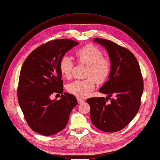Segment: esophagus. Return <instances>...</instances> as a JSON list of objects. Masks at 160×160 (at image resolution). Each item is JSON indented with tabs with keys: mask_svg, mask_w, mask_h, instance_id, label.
<instances>
[{
	"mask_svg": "<svg viewBox=\"0 0 160 160\" xmlns=\"http://www.w3.org/2000/svg\"><path fill=\"white\" fill-rule=\"evenodd\" d=\"M77 100H78V102L79 104H81L82 103H83V102H84V100H82V99H81V98H77Z\"/></svg>",
	"mask_w": 160,
	"mask_h": 160,
	"instance_id": "obj_1",
	"label": "esophagus"
}]
</instances>
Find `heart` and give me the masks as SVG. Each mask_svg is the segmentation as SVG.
Instances as JSON below:
<instances>
[{"label": "heart", "mask_w": 160, "mask_h": 160, "mask_svg": "<svg viewBox=\"0 0 160 160\" xmlns=\"http://www.w3.org/2000/svg\"><path fill=\"white\" fill-rule=\"evenodd\" d=\"M78 63L87 65L85 80H77L70 83L67 88L68 92L76 97H88L95 88V81L103 83L111 71V63L103 57L102 51L93 45H85L75 52ZM74 63L68 55H63L59 63L60 71L63 77L69 79L72 77Z\"/></svg>", "instance_id": "obj_1"}]
</instances>
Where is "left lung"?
Segmentation results:
<instances>
[{
    "label": "left lung",
    "instance_id": "obj_1",
    "mask_svg": "<svg viewBox=\"0 0 160 160\" xmlns=\"http://www.w3.org/2000/svg\"><path fill=\"white\" fill-rule=\"evenodd\" d=\"M94 42L107 50L111 62L109 79L99 89L102 93L115 98L107 103L103 97L90 98L92 123L98 129L115 132L123 129L138 113L143 92L144 83L139 63L127 48L108 40L95 38Z\"/></svg>",
    "mask_w": 160,
    "mask_h": 160
}]
</instances>
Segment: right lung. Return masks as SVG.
<instances>
[{
    "label": "right lung",
    "instance_id": "right-lung-1",
    "mask_svg": "<svg viewBox=\"0 0 160 160\" xmlns=\"http://www.w3.org/2000/svg\"><path fill=\"white\" fill-rule=\"evenodd\" d=\"M78 43L67 38L50 41L31 52L22 66L18 88L19 105L29 127L40 134L51 136L64 129L78 104L73 94L62 93L59 63ZM53 93H61V98L52 101Z\"/></svg>",
    "mask_w": 160,
    "mask_h": 160
}]
</instances>
